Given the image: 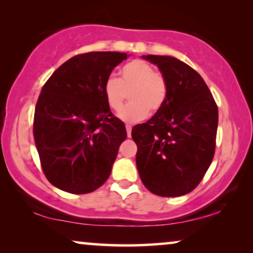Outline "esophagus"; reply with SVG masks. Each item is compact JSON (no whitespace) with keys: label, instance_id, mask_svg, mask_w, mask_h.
<instances>
[{"label":"esophagus","instance_id":"34e87169","mask_svg":"<svg viewBox=\"0 0 253 253\" xmlns=\"http://www.w3.org/2000/svg\"><path fill=\"white\" fill-rule=\"evenodd\" d=\"M126 130H127V136H130V134H132V126L130 125H126Z\"/></svg>","mask_w":253,"mask_h":253}]
</instances>
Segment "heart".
Returning <instances> with one entry per match:
<instances>
[{
	"instance_id": "1",
	"label": "heart",
	"mask_w": 253,
	"mask_h": 253,
	"mask_svg": "<svg viewBox=\"0 0 253 253\" xmlns=\"http://www.w3.org/2000/svg\"><path fill=\"white\" fill-rule=\"evenodd\" d=\"M107 106L113 111L123 107L127 95L130 102L118 117L125 123H137L144 119L149 110L155 113L167 103L169 85L166 77L155 72L154 67L143 60H133L120 70V80L109 77L103 86Z\"/></svg>"
}]
</instances>
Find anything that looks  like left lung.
Masks as SVG:
<instances>
[{
  "instance_id": "left-lung-1",
  "label": "left lung",
  "mask_w": 253,
  "mask_h": 253,
  "mask_svg": "<svg viewBox=\"0 0 253 253\" xmlns=\"http://www.w3.org/2000/svg\"><path fill=\"white\" fill-rule=\"evenodd\" d=\"M169 85L167 103L136 125V167L144 186L160 197H180L199 185L214 157L218 111L207 84L172 56L142 55Z\"/></svg>"
}]
</instances>
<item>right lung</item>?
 <instances>
[{"instance_id":"obj_1","label":"right lung","mask_w":253,"mask_h":253,"mask_svg":"<svg viewBox=\"0 0 253 253\" xmlns=\"http://www.w3.org/2000/svg\"><path fill=\"white\" fill-rule=\"evenodd\" d=\"M128 56L80 54L60 66L42 86L33 136L43 173L60 190L90 193L110 177L127 133L123 121L111 113L103 86Z\"/></svg>"}]
</instances>
